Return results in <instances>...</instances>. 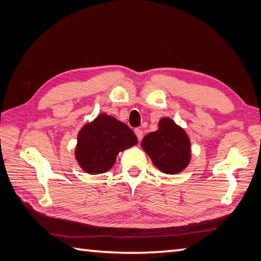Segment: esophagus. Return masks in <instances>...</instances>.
Segmentation results:
<instances>
[{
	"instance_id": "esophagus-1",
	"label": "esophagus",
	"mask_w": 261,
	"mask_h": 261,
	"mask_svg": "<svg viewBox=\"0 0 261 261\" xmlns=\"http://www.w3.org/2000/svg\"><path fill=\"white\" fill-rule=\"evenodd\" d=\"M135 134L138 138V140H141L142 137H143V131L141 129H135Z\"/></svg>"
}]
</instances>
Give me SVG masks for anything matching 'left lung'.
I'll list each match as a JSON object with an SVG mask.
<instances>
[{
	"instance_id": "1",
	"label": "left lung",
	"mask_w": 261,
	"mask_h": 261,
	"mask_svg": "<svg viewBox=\"0 0 261 261\" xmlns=\"http://www.w3.org/2000/svg\"><path fill=\"white\" fill-rule=\"evenodd\" d=\"M141 145L153 165L163 173L177 174L190 163V139L185 131L171 119L160 120L159 129L148 134Z\"/></svg>"
}]
</instances>
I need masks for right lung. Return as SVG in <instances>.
<instances>
[{
  "label": "right lung",
  "mask_w": 261,
  "mask_h": 261,
  "mask_svg": "<svg viewBox=\"0 0 261 261\" xmlns=\"http://www.w3.org/2000/svg\"><path fill=\"white\" fill-rule=\"evenodd\" d=\"M137 142L129 126L103 113L82 127L77 138L76 159L86 173L103 174L114 165L120 151Z\"/></svg>",
  "instance_id": "1"
}]
</instances>
